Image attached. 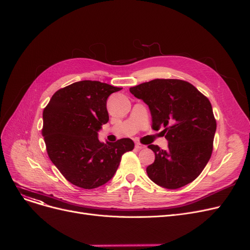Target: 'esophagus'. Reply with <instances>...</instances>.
<instances>
[{"label":"esophagus","instance_id":"1","mask_svg":"<svg viewBox=\"0 0 250 250\" xmlns=\"http://www.w3.org/2000/svg\"><path fill=\"white\" fill-rule=\"evenodd\" d=\"M135 147L137 149H143V148H145V146L144 145H142V144H140V143H136V145H135Z\"/></svg>","mask_w":250,"mask_h":250}]
</instances>
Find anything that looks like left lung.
I'll return each mask as SVG.
<instances>
[{"instance_id": "left-lung-1", "label": "left lung", "mask_w": 250, "mask_h": 250, "mask_svg": "<svg viewBox=\"0 0 250 250\" xmlns=\"http://www.w3.org/2000/svg\"><path fill=\"white\" fill-rule=\"evenodd\" d=\"M130 91L148 105L152 128L168 140V148L149 145L155 160L146 168L158 186L176 189L195 180L204 170L213 150L216 120L210 101L179 79H154Z\"/></svg>"}]
</instances>
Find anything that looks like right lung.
I'll return each instance as SVG.
<instances>
[{
  "mask_svg": "<svg viewBox=\"0 0 250 250\" xmlns=\"http://www.w3.org/2000/svg\"><path fill=\"white\" fill-rule=\"evenodd\" d=\"M122 88L82 80L59 89L43 111L42 135L49 159L74 186L92 189L114 176L134 142L124 138L102 143L98 132L108 123L107 99Z\"/></svg>",
  "mask_w": 250,
  "mask_h": 250,
  "instance_id": "obj_1",
  "label": "right lung"
}]
</instances>
